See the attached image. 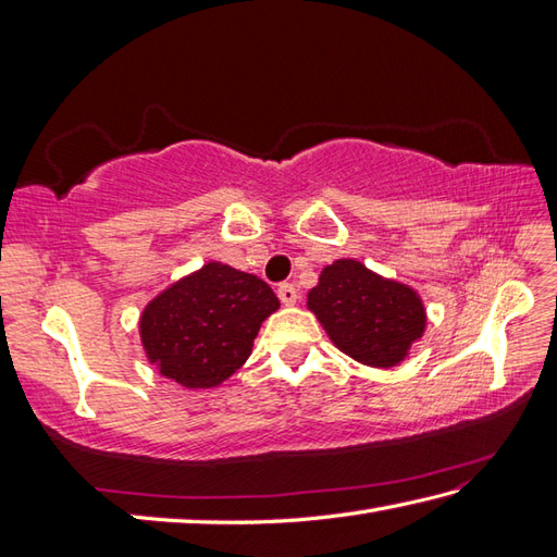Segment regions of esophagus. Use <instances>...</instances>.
<instances>
[{
    "mask_svg": "<svg viewBox=\"0 0 557 557\" xmlns=\"http://www.w3.org/2000/svg\"><path fill=\"white\" fill-rule=\"evenodd\" d=\"M277 297L285 306H294L299 301V292H297V287L289 285V282H282V285L277 287Z\"/></svg>",
    "mask_w": 557,
    "mask_h": 557,
    "instance_id": "34e87169",
    "label": "esophagus"
}]
</instances>
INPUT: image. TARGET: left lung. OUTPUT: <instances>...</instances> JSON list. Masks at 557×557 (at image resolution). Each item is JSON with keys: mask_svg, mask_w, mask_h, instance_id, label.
Wrapping results in <instances>:
<instances>
[{"mask_svg": "<svg viewBox=\"0 0 557 557\" xmlns=\"http://www.w3.org/2000/svg\"><path fill=\"white\" fill-rule=\"evenodd\" d=\"M309 309L337 349L375 369L397 366L425 327L417 292L349 258L321 272L309 292Z\"/></svg>", "mask_w": 557, "mask_h": 557, "instance_id": "8db88e82", "label": "left lung"}]
</instances>
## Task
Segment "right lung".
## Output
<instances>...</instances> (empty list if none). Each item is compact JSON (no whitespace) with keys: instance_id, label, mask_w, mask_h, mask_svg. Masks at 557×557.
Segmentation results:
<instances>
[{"instance_id":"obj_1","label":"right lung","mask_w":557,"mask_h":557,"mask_svg":"<svg viewBox=\"0 0 557 557\" xmlns=\"http://www.w3.org/2000/svg\"><path fill=\"white\" fill-rule=\"evenodd\" d=\"M277 309L275 292L263 280L208 263L146 306L140 339L164 377L206 389L242 369L260 323Z\"/></svg>"}]
</instances>
